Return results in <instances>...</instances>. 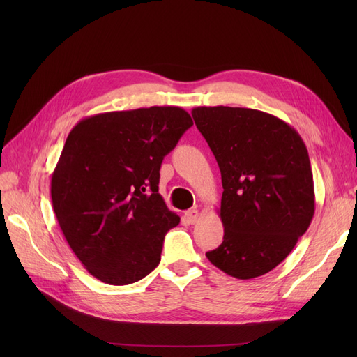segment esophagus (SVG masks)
I'll return each mask as SVG.
<instances>
[{"instance_id":"esophagus-1","label":"esophagus","mask_w":357,"mask_h":357,"mask_svg":"<svg viewBox=\"0 0 357 357\" xmlns=\"http://www.w3.org/2000/svg\"><path fill=\"white\" fill-rule=\"evenodd\" d=\"M185 219L188 223H195L197 219H198V210L197 208H192V210H188L185 213Z\"/></svg>"}]
</instances>
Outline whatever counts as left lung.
Masks as SVG:
<instances>
[{"mask_svg": "<svg viewBox=\"0 0 357 357\" xmlns=\"http://www.w3.org/2000/svg\"><path fill=\"white\" fill-rule=\"evenodd\" d=\"M192 116L223 186V241L205 256L231 277H261L284 261L314 215L307 147L295 128L261 110L197 107Z\"/></svg>", "mask_w": 357, "mask_h": 357, "instance_id": "1", "label": "left lung"}]
</instances>
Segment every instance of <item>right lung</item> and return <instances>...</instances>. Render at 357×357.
Instances as JSON below:
<instances>
[{
  "instance_id": "obj_1",
  "label": "right lung",
  "mask_w": 357,
  "mask_h": 357,
  "mask_svg": "<svg viewBox=\"0 0 357 357\" xmlns=\"http://www.w3.org/2000/svg\"><path fill=\"white\" fill-rule=\"evenodd\" d=\"M193 125L180 107L100 113L67 137L50 195L59 228L95 278L131 284L160 262L165 234L180 223L159 193V169Z\"/></svg>"
}]
</instances>
